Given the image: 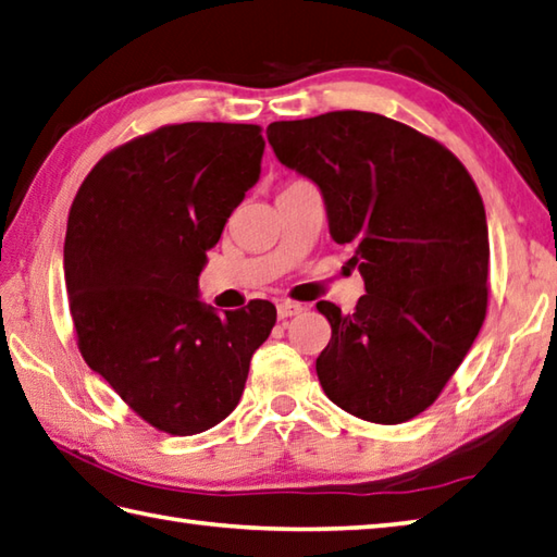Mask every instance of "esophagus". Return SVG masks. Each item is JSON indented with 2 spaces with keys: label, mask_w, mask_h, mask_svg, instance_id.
Returning a JSON list of instances; mask_svg holds the SVG:
<instances>
[{
  "label": "esophagus",
  "mask_w": 557,
  "mask_h": 557,
  "mask_svg": "<svg viewBox=\"0 0 557 557\" xmlns=\"http://www.w3.org/2000/svg\"><path fill=\"white\" fill-rule=\"evenodd\" d=\"M301 311H304V307H301V304H297V301H280L277 304V315H280V319H292V315H297Z\"/></svg>",
  "instance_id": "esophagus-1"
}]
</instances>
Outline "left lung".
<instances>
[{
	"label": "left lung",
	"mask_w": 557,
	"mask_h": 557,
	"mask_svg": "<svg viewBox=\"0 0 557 557\" xmlns=\"http://www.w3.org/2000/svg\"><path fill=\"white\" fill-rule=\"evenodd\" d=\"M280 163L319 185L335 244L367 294L319 309L331 343L315 374L337 408L398 424L430 408L487 309L485 207L463 163L386 115L335 111L268 125Z\"/></svg>",
	"instance_id": "left-lung-1"
}]
</instances>
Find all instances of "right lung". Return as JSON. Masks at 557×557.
I'll use <instances>...</instances> for the list:
<instances>
[{
	"instance_id": "add662e5",
	"label": "right lung",
	"mask_w": 557,
	"mask_h": 557,
	"mask_svg": "<svg viewBox=\"0 0 557 557\" xmlns=\"http://www.w3.org/2000/svg\"><path fill=\"white\" fill-rule=\"evenodd\" d=\"M263 149L258 125H166L106 154L72 202L64 282L82 357L161 432L220 424L277 321L265 299L216 313L198 287Z\"/></svg>"
}]
</instances>
